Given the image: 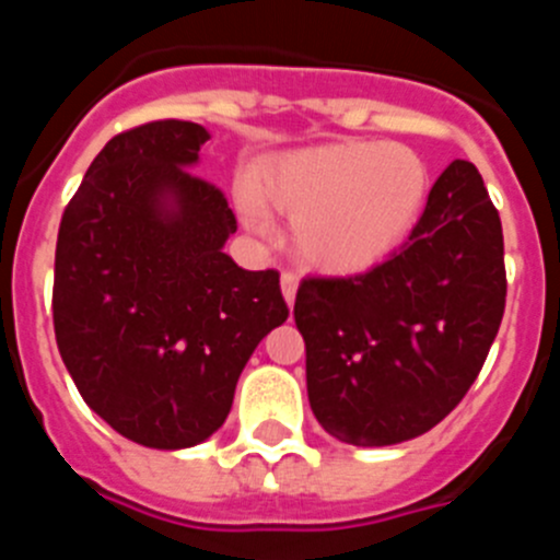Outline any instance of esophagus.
I'll return each mask as SVG.
<instances>
[{
	"label": "esophagus",
	"mask_w": 560,
	"mask_h": 560,
	"mask_svg": "<svg viewBox=\"0 0 560 560\" xmlns=\"http://www.w3.org/2000/svg\"><path fill=\"white\" fill-rule=\"evenodd\" d=\"M296 285H300V275L291 269H285L283 275H280V289H283V296L285 303L294 305V296H296Z\"/></svg>",
	"instance_id": "obj_1"
}]
</instances>
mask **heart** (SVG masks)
<instances>
[{"label": "heart", "mask_w": 560, "mask_h": 560, "mask_svg": "<svg viewBox=\"0 0 560 560\" xmlns=\"http://www.w3.org/2000/svg\"><path fill=\"white\" fill-rule=\"evenodd\" d=\"M418 153L381 142H334L291 153L266 176V201L294 219L296 252L328 275L368 271L393 255L427 201ZM246 215L257 224L255 207Z\"/></svg>", "instance_id": "obj_1"}]
</instances>
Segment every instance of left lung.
I'll use <instances>...</instances> for the list:
<instances>
[{"label":"left lung","instance_id":"left-lung-1","mask_svg":"<svg viewBox=\"0 0 560 560\" xmlns=\"http://www.w3.org/2000/svg\"><path fill=\"white\" fill-rule=\"evenodd\" d=\"M504 296L499 210L477 167L454 160L389 260L296 289L316 420L350 446H393L438 427L477 381Z\"/></svg>","mask_w":560,"mask_h":560}]
</instances>
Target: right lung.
I'll list each match as a JSON object with an SVG mask.
<instances>
[{
    "mask_svg": "<svg viewBox=\"0 0 560 560\" xmlns=\"http://www.w3.org/2000/svg\"><path fill=\"white\" fill-rule=\"evenodd\" d=\"M207 140L187 120L117 133L58 226L63 364L89 407L148 448L196 446L221 429L252 350L289 319L280 275L224 252L235 212L190 171Z\"/></svg>",
    "mask_w": 560,
    "mask_h": 560,
    "instance_id": "right-lung-1",
    "label": "right lung"
}]
</instances>
